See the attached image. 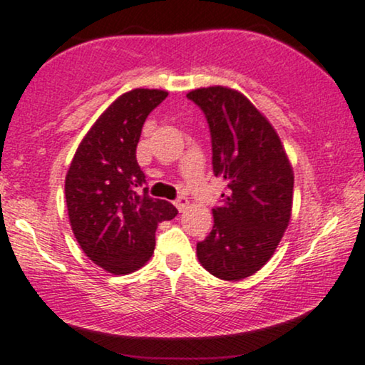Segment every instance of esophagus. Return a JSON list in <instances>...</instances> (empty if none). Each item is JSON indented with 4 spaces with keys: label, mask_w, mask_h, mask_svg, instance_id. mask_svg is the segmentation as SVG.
Wrapping results in <instances>:
<instances>
[{
    "label": "esophagus",
    "mask_w": 365,
    "mask_h": 365,
    "mask_svg": "<svg viewBox=\"0 0 365 365\" xmlns=\"http://www.w3.org/2000/svg\"><path fill=\"white\" fill-rule=\"evenodd\" d=\"M173 203H175V207H177L178 210L182 212L183 208H185V207L188 205V198H187V197H183V195H180V197L177 198V200H175Z\"/></svg>",
    "instance_id": "34e87169"
}]
</instances>
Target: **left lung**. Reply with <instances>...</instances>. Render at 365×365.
Returning <instances> with one entry per match:
<instances>
[{"label":"left lung","instance_id":"obj_1","mask_svg":"<svg viewBox=\"0 0 365 365\" xmlns=\"http://www.w3.org/2000/svg\"><path fill=\"white\" fill-rule=\"evenodd\" d=\"M187 98L205 115L213 173L225 182L198 260L218 279L242 280L269 262L289 225L292 167L279 135L239 91L210 86Z\"/></svg>","mask_w":365,"mask_h":365}]
</instances>
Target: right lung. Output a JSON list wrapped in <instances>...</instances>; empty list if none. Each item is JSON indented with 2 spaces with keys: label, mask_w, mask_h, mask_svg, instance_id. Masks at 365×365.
Here are the masks:
<instances>
[{
  "label": "right lung",
  "mask_w": 365,
  "mask_h": 365,
  "mask_svg": "<svg viewBox=\"0 0 365 365\" xmlns=\"http://www.w3.org/2000/svg\"><path fill=\"white\" fill-rule=\"evenodd\" d=\"M167 96L145 88L118 96L86 133L68 170L73 233L86 257L115 275L143 267L153 254L157 225L178 213L170 202L148 195L137 162L145 120Z\"/></svg>",
  "instance_id": "right-lung-1"
}]
</instances>
